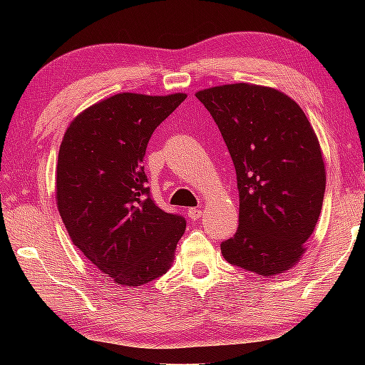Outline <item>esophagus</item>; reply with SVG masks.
<instances>
[{"label":"esophagus","instance_id":"1","mask_svg":"<svg viewBox=\"0 0 365 365\" xmlns=\"http://www.w3.org/2000/svg\"><path fill=\"white\" fill-rule=\"evenodd\" d=\"M202 216V211L199 207H189L187 209V217L192 219V221H196V219H199Z\"/></svg>","mask_w":365,"mask_h":365}]
</instances>
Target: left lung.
I'll return each instance as SVG.
<instances>
[{"label":"left lung","mask_w":365,"mask_h":365,"mask_svg":"<svg viewBox=\"0 0 365 365\" xmlns=\"http://www.w3.org/2000/svg\"><path fill=\"white\" fill-rule=\"evenodd\" d=\"M237 178L239 227L221 242L234 266L274 276L302 256L326 191L316 133L296 101L272 88L224 84L199 91Z\"/></svg>","instance_id":"1"}]
</instances>
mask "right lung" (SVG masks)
I'll list each match as a JSON object with an SVG mask.
<instances>
[{"label":"right lung","mask_w":365,"mask_h":365,"mask_svg":"<svg viewBox=\"0 0 365 365\" xmlns=\"http://www.w3.org/2000/svg\"><path fill=\"white\" fill-rule=\"evenodd\" d=\"M184 99L114 94L79 114L59 148L56 199L69 237L124 287L161 277L186 231V217L153 201L143 166L154 129Z\"/></svg>","instance_id":"obj_1"}]
</instances>
